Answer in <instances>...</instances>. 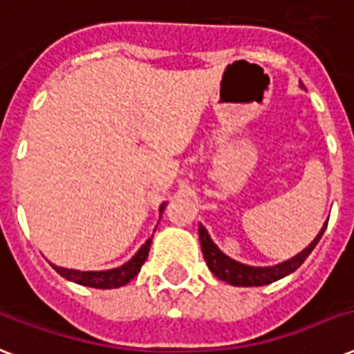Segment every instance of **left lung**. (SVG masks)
I'll return each mask as SVG.
<instances>
[{
	"label": "left lung",
	"mask_w": 354,
	"mask_h": 354,
	"mask_svg": "<svg viewBox=\"0 0 354 354\" xmlns=\"http://www.w3.org/2000/svg\"><path fill=\"white\" fill-rule=\"evenodd\" d=\"M329 222V221H327ZM327 222L325 226L322 227V232L318 233V236L314 239L310 244H308L301 253H297L296 257L288 259L285 263L277 264V266H266V268H257V266H246V264H241L230 259L227 255L218 250L215 246V242L211 241V236L207 235L205 227L200 224L198 235H200V244H202V253H204V259L209 270L218 277V279L226 281L233 286H263L270 285L277 279H283L285 275L292 274L294 270H297L305 263V259L310 255L318 241L324 235L325 227H327Z\"/></svg>",
	"instance_id": "8db88e82"
}]
</instances>
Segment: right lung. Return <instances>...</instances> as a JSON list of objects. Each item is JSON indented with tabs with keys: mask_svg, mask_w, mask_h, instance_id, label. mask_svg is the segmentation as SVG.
Here are the masks:
<instances>
[{
	"mask_svg": "<svg viewBox=\"0 0 354 354\" xmlns=\"http://www.w3.org/2000/svg\"><path fill=\"white\" fill-rule=\"evenodd\" d=\"M165 204L160 207V213L163 211ZM150 244H152V239L145 242L141 250H139L136 255H133L132 261H128L127 264H122L121 268L106 270V272H80V270H68L60 268V266H55L53 268L57 270L58 274L66 277V279L73 281V283H79L82 286H93V288H119V286L127 285L130 281L139 274V270L143 266V263L149 257Z\"/></svg>",
	"mask_w": 354,
	"mask_h": 354,
	"instance_id": "right-lung-1",
	"label": "right lung"
}]
</instances>
